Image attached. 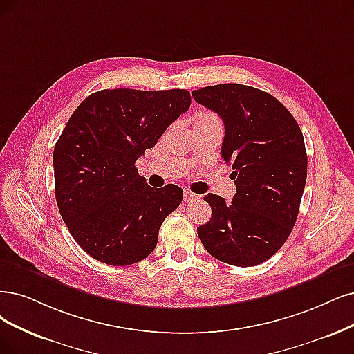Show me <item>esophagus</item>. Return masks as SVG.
<instances>
[{
    "label": "esophagus",
    "instance_id": "1",
    "mask_svg": "<svg viewBox=\"0 0 354 354\" xmlns=\"http://www.w3.org/2000/svg\"><path fill=\"white\" fill-rule=\"evenodd\" d=\"M198 198H200L198 194H195V192H192L189 189H184V201L191 203V201H195V200H198Z\"/></svg>",
    "mask_w": 354,
    "mask_h": 354
}]
</instances>
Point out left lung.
<instances>
[{"label":"left lung","mask_w":354,"mask_h":354,"mask_svg":"<svg viewBox=\"0 0 354 354\" xmlns=\"http://www.w3.org/2000/svg\"><path fill=\"white\" fill-rule=\"evenodd\" d=\"M192 96L223 120L221 156L236 185L230 204L205 195L212 218L197 229L198 238L221 263L258 266L280 250L296 223L308 174L302 131L281 102L251 86H208Z\"/></svg>","instance_id":"left-lung-1"}]
</instances>
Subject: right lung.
<instances>
[{"mask_svg":"<svg viewBox=\"0 0 354 354\" xmlns=\"http://www.w3.org/2000/svg\"><path fill=\"white\" fill-rule=\"evenodd\" d=\"M189 104L184 88H106L71 115L54 149L55 198L71 236L90 257L120 267L153 252L163 220L184 192L174 184L153 189L136 162Z\"/></svg>","mask_w":354,"mask_h":354,"instance_id":"1","label":"right lung"}]
</instances>
